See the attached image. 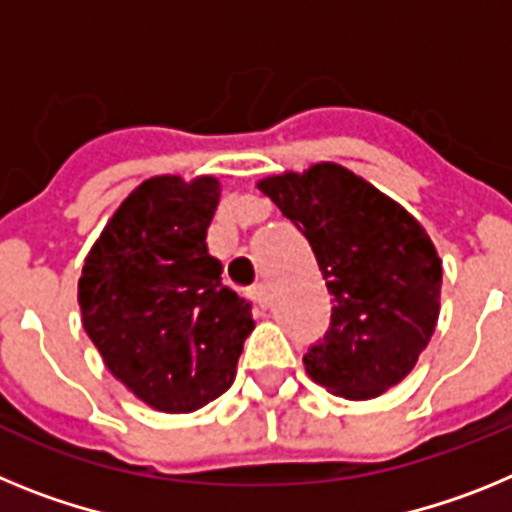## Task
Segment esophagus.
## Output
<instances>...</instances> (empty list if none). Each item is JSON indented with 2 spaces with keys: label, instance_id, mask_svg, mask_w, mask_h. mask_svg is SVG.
Segmentation results:
<instances>
[{
  "label": "esophagus",
  "instance_id": "34e87169",
  "mask_svg": "<svg viewBox=\"0 0 512 512\" xmlns=\"http://www.w3.org/2000/svg\"><path fill=\"white\" fill-rule=\"evenodd\" d=\"M247 296H250L252 301H255L257 306H260V309H265V306H268V288L262 286V283H257V286H252L250 291H247Z\"/></svg>",
  "mask_w": 512,
  "mask_h": 512
}]
</instances>
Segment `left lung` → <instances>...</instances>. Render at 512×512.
<instances>
[{
  "mask_svg": "<svg viewBox=\"0 0 512 512\" xmlns=\"http://www.w3.org/2000/svg\"><path fill=\"white\" fill-rule=\"evenodd\" d=\"M257 188L301 231L332 296L330 327L304 355L337 397L371 399L415 368L438 322L441 257L410 213L340 164Z\"/></svg>",
  "mask_w": 512,
  "mask_h": 512,
  "instance_id": "8db88e82",
  "label": "left lung"
}]
</instances>
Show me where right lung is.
<instances>
[{"instance_id":"right-lung-1","label":"right lung","mask_w":512,"mask_h":512,"mask_svg":"<svg viewBox=\"0 0 512 512\" xmlns=\"http://www.w3.org/2000/svg\"><path fill=\"white\" fill-rule=\"evenodd\" d=\"M219 180L151 177L128 195L79 278L84 330L154 410L193 412L234 381L252 304L221 283L206 231Z\"/></svg>"}]
</instances>
